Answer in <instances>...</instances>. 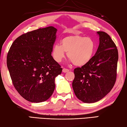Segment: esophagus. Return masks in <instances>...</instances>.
I'll use <instances>...</instances> for the list:
<instances>
[{
	"mask_svg": "<svg viewBox=\"0 0 127 127\" xmlns=\"http://www.w3.org/2000/svg\"><path fill=\"white\" fill-rule=\"evenodd\" d=\"M69 71V70L68 69L64 68L63 69V72H64V73H66Z\"/></svg>",
	"mask_w": 127,
	"mask_h": 127,
	"instance_id": "1",
	"label": "esophagus"
}]
</instances>
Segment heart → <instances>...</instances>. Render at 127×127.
<instances>
[{
	"instance_id": "heart-1",
	"label": "heart",
	"mask_w": 127,
	"mask_h": 127,
	"mask_svg": "<svg viewBox=\"0 0 127 127\" xmlns=\"http://www.w3.org/2000/svg\"><path fill=\"white\" fill-rule=\"evenodd\" d=\"M95 50V43L91 38L76 35L64 37L61 45L55 44L53 47L54 59L60 63L67 53L69 59L75 65L83 66L87 64L93 57Z\"/></svg>"
}]
</instances>
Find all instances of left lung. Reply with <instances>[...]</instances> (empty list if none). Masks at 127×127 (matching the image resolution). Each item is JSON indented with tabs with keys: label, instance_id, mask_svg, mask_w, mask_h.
Returning a JSON list of instances; mask_svg holds the SVG:
<instances>
[{
	"label": "left lung",
	"instance_id": "left-lung-1",
	"mask_svg": "<svg viewBox=\"0 0 127 127\" xmlns=\"http://www.w3.org/2000/svg\"><path fill=\"white\" fill-rule=\"evenodd\" d=\"M99 45L89 63L74 69L73 89L77 97L85 103H94L110 92L117 78L118 52L108 34L98 31Z\"/></svg>",
	"mask_w": 127,
	"mask_h": 127
}]
</instances>
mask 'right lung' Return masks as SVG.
Listing matches in <instances>:
<instances>
[{"mask_svg": "<svg viewBox=\"0 0 127 127\" xmlns=\"http://www.w3.org/2000/svg\"><path fill=\"white\" fill-rule=\"evenodd\" d=\"M57 29L53 26L23 34L13 42L7 58V67L15 89L31 102L50 98L55 79L62 68L51 56Z\"/></svg>", "mask_w": 127, "mask_h": 127, "instance_id": "add662e5", "label": "right lung"}]
</instances>
